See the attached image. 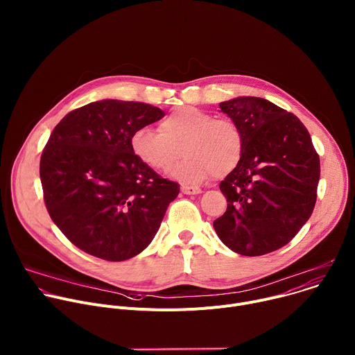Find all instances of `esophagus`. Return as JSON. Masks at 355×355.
I'll use <instances>...</instances> for the list:
<instances>
[{"instance_id":"obj_1","label":"esophagus","mask_w":355,"mask_h":355,"mask_svg":"<svg viewBox=\"0 0 355 355\" xmlns=\"http://www.w3.org/2000/svg\"><path fill=\"white\" fill-rule=\"evenodd\" d=\"M181 191H182V193H185V195H198V193H202V189L198 188V187H182Z\"/></svg>"}]
</instances>
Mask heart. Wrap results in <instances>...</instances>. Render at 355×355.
<instances>
[{"instance_id":"b5f03b06","label":"heart","mask_w":355,"mask_h":355,"mask_svg":"<svg viewBox=\"0 0 355 355\" xmlns=\"http://www.w3.org/2000/svg\"><path fill=\"white\" fill-rule=\"evenodd\" d=\"M130 146L143 164L160 173L170 171L184 153L187 157L173 177L198 184L215 173H230L240 162L243 139L233 121L184 107L164 118L159 130L147 126L135 130Z\"/></svg>"}]
</instances>
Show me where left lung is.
I'll return each mask as SVG.
<instances>
[{
    "label": "left lung",
    "mask_w": 355,
    "mask_h": 355,
    "mask_svg": "<svg viewBox=\"0 0 355 355\" xmlns=\"http://www.w3.org/2000/svg\"><path fill=\"white\" fill-rule=\"evenodd\" d=\"M219 107L237 125L243 148L219 185L227 209L214 227L237 254L263 256L288 244L311 218L320 160L308 129L268 99L239 96Z\"/></svg>",
    "instance_id": "8db88e82"
}]
</instances>
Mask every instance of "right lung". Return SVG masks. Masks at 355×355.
Segmentation results:
<instances>
[{"mask_svg": "<svg viewBox=\"0 0 355 355\" xmlns=\"http://www.w3.org/2000/svg\"><path fill=\"white\" fill-rule=\"evenodd\" d=\"M164 115L148 104L103 99L71 111L53 129L40 157L43 199L80 250L123 261L155 239L180 185L143 164L130 139Z\"/></svg>", "mask_w": 355, "mask_h": 355, "instance_id": "obj_1", "label": "right lung"}]
</instances>
